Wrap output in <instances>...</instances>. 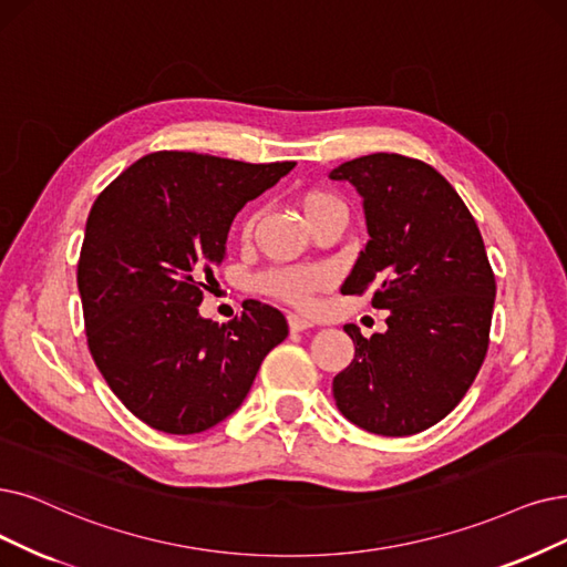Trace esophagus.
I'll return each mask as SVG.
<instances>
[{
	"mask_svg": "<svg viewBox=\"0 0 567 567\" xmlns=\"http://www.w3.org/2000/svg\"><path fill=\"white\" fill-rule=\"evenodd\" d=\"M288 328L292 332H305L309 328H313V323L309 319H305V316H298V313H288Z\"/></svg>",
	"mask_w": 567,
	"mask_h": 567,
	"instance_id": "esophagus-1",
	"label": "esophagus"
}]
</instances>
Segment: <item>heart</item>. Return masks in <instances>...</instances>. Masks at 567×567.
I'll return each instance as SVG.
<instances>
[{"label": "heart", "mask_w": 567, "mask_h": 567, "mask_svg": "<svg viewBox=\"0 0 567 567\" xmlns=\"http://www.w3.org/2000/svg\"><path fill=\"white\" fill-rule=\"evenodd\" d=\"M334 205H342V202L326 190H311L302 197V207H305L307 218L328 209V207H334ZM251 225H254V220L248 218L244 230L246 233L251 230ZM323 284H326L323 271L316 267H307V265L269 269L258 279V286L262 292H267V296L277 298L281 302H288L292 307H309L313 292L321 290Z\"/></svg>", "instance_id": "1"}]
</instances>
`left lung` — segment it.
I'll return each mask as SVG.
<instances>
[{
    "label": "left lung",
    "instance_id": "obj_1",
    "mask_svg": "<svg viewBox=\"0 0 567 567\" xmlns=\"http://www.w3.org/2000/svg\"><path fill=\"white\" fill-rule=\"evenodd\" d=\"M362 197L370 241L344 296L374 290L389 330L362 337L332 379L334 402L351 423L383 437L416 435L463 400L488 351L495 277L482 233L454 186L398 153L355 157L330 172Z\"/></svg>",
    "mask_w": 567,
    "mask_h": 567
}]
</instances>
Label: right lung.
Wrapping results in <instances>:
<instances>
[{
    "instance_id": "obj_1",
    "label": "right lung",
    "mask_w": 567,
    "mask_h": 567,
    "mask_svg": "<svg viewBox=\"0 0 567 567\" xmlns=\"http://www.w3.org/2000/svg\"><path fill=\"white\" fill-rule=\"evenodd\" d=\"M292 167L157 151L90 209L76 271L87 349L109 389L161 433L195 435L228 419L288 337L284 313L258 300L223 326L197 307L235 216Z\"/></svg>"
}]
</instances>
